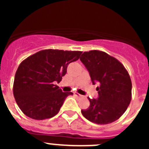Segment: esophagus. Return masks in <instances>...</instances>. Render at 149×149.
Instances as JSON below:
<instances>
[{"label": "esophagus", "mask_w": 149, "mask_h": 149, "mask_svg": "<svg viewBox=\"0 0 149 149\" xmlns=\"http://www.w3.org/2000/svg\"><path fill=\"white\" fill-rule=\"evenodd\" d=\"M74 95L77 96V98H82V97H83L82 95L79 94V93H74Z\"/></svg>", "instance_id": "esophagus-1"}]
</instances>
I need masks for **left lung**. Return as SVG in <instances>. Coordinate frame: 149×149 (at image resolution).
<instances>
[{"mask_svg":"<svg viewBox=\"0 0 149 149\" xmlns=\"http://www.w3.org/2000/svg\"><path fill=\"white\" fill-rule=\"evenodd\" d=\"M80 60L89 72L96 88L97 99L89 98V108L81 110L86 119L98 125H106L119 119L131 101V77L122 63L105 52H84Z\"/></svg>","mask_w":149,"mask_h":149,"instance_id":"left-lung-1","label":"left lung"}]
</instances>
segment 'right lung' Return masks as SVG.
Here are the masks:
<instances>
[{"label": "right lung", "instance_id": "right-lung-1", "mask_svg": "<svg viewBox=\"0 0 149 149\" xmlns=\"http://www.w3.org/2000/svg\"><path fill=\"white\" fill-rule=\"evenodd\" d=\"M81 51L47 49L31 55L21 63L13 84V95L19 108L36 120L58 113L67 96L58 86L68 64L77 60Z\"/></svg>", "mask_w": 149, "mask_h": 149}]
</instances>
